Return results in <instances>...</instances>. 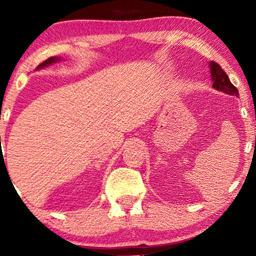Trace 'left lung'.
<instances>
[{
	"label": "left lung",
	"mask_w": 256,
	"mask_h": 256,
	"mask_svg": "<svg viewBox=\"0 0 256 256\" xmlns=\"http://www.w3.org/2000/svg\"><path fill=\"white\" fill-rule=\"evenodd\" d=\"M210 71H211V79H212V87L216 90L224 92L230 96H239V92L236 86L230 82L228 76L222 68V66L216 64V62H210Z\"/></svg>",
	"instance_id": "1"
}]
</instances>
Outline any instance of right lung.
<instances>
[{"label":"right lung","instance_id":"obj_1","mask_svg":"<svg viewBox=\"0 0 256 256\" xmlns=\"http://www.w3.org/2000/svg\"><path fill=\"white\" fill-rule=\"evenodd\" d=\"M60 60H62V59L59 58V57H51V58L46 59V60H45V62H42V64L38 65V66H37V70H38V68H46V66L51 65V64H54V62H60Z\"/></svg>","mask_w":256,"mask_h":256}]
</instances>
